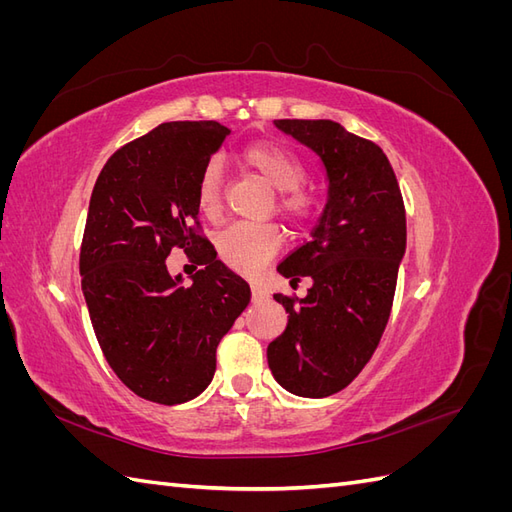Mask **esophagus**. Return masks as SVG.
<instances>
[{"mask_svg": "<svg viewBox=\"0 0 512 512\" xmlns=\"http://www.w3.org/2000/svg\"><path fill=\"white\" fill-rule=\"evenodd\" d=\"M252 297H254V301H262V299L269 297V292H267V288H262L260 284H252Z\"/></svg>", "mask_w": 512, "mask_h": 512, "instance_id": "34e87169", "label": "esophagus"}]
</instances>
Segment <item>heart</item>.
Masks as SVG:
<instances>
[{
	"instance_id": "1",
	"label": "heart",
	"mask_w": 512,
	"mask_h": 512,
	"mask_svg": "<svg viewBox=\"0 0 512 512\" xmlns=\"http://www.w3.org/2000/svg\"><path fill=\"white\" fill-rule=\"evenodd\" d=\"M241 160L247 168L277 190V205L290 220H305L314 209L312 196L299 185L305 177L303 162L284 145L258 141L243 147ZM198 207L209 218H218L224 198L220 160H209L196 183ZM284 245V230L273 222H235L218 235V254L228 267L254 273Z\"/></svg>"
}]
</instances>
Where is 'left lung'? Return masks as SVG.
<instances>
[{"label":"left lung","mask_w":512,"mask_h":512,"mask_svg":"<svg viewBox=\"0 0 512 512\" xmlns=\"http://www.w3.org/2000/svg\"><path fill=\"white\" fill-rule=\"evenodd\" d=\"M316 151L329 198L312 239L277 271L290 282L312 277L305 299L273 294L286 307V331L267 359L273 378L299 397H329L361 374L391 316L406 252V209L393 166L376 145L331 119H275Z\"/></svg>","instance_id":"8db88e82"}]
</instances>
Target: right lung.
Listing matches in <instances>:
<instances>
[{"instance_id": "add662e5", "label": "right lung", "mask_w": 512, "mask_h": 512, "mask_svg": "<svg viewBox=\"0 0 512 512\" xmlns=\"http://www.w3.org/2000/svg\"><path fill=\"white\" fill-rule=\"evenodd\" d=\"M228 134L218 121L160 123L117 149L91 192L79 260L89 318L117 378L156 404L207 389L252 297L198 222L200 170ZM175 246L201 265L190 287L165 269Z\"/></svg>"}]
</instances>
